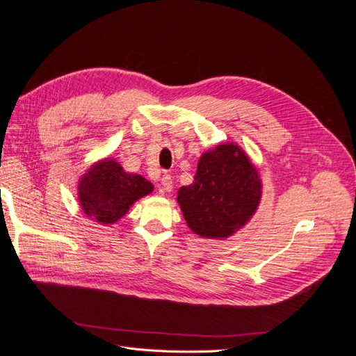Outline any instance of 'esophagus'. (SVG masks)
<instances>
[{
  "label": "esophagus",
  "mask_w": 356,
  "mask_h": 356,
  "mask_svg": "<svg viewBox=\"0 0 356 356\" xmlns=\"http://www.w3.org/2000/svg\"><path fill=\"white\" fill-rule=\"evenodd\" d=\"M161 188H163L165 193H170L172 188H174V184H172V178L170 175H163L161 177Z\"/></svg>",
  "instance_id": "34e87169"
}]
</instances>
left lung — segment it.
<instances>
[{
    "label": "left lung",
    "mask_w": 356,
    "mask_h": 356,
    "mask_svg": "<svg viewBox=\"0 0 356 356\" xmlns=\"http://www.w3.org/2000/svg\"><path fill=\"white\" fill-rule=\"evenodd\" d=\"M263 181L245 149L233 141L204 152L195 181L181 187L177 202L188 229L204 239H227L255 215Z\"/></svg>",
    "instance_id": "obj_1"
}]
</instances>
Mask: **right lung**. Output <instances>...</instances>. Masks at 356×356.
<instances>
[{"instance_id":"add662e5","label":"right lung","mask_w":356,"mask_h":356,"mask_svg":"<svg viewBox=\"0 0 356 356\" xmlns=\"http://www.w3.org/2000/svg\"><path fill=\"white\" fill-rule=\"evenodd\" d=\"M153 191L152 182L141 175L127 174L111 156L93 161L77 182V197L83 213L102 225L120 221L135 202Z\"/></svg>"}]
</instances>
